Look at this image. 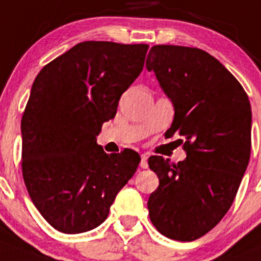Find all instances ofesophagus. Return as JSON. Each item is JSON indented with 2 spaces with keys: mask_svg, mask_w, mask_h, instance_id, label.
<instances>
[{
  "mask_svg": "<svg viewBox=\"0 0 261 261\" xmlns=\"http://www.w3.org/2000/svg\"><path fill=\"white\" fill-rule=\"evenodd\" d=\"M147 159H149V156H147L146 154L141 155V163H140L141 168H147V167H149V164H147Z\"/></svg>",
  "mask_w": 261,
  "mask_h": 261,
  "instance_id": "obj_1",
  "label": "esophagus"
}]
</instances>
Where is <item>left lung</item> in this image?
Instances as JSON below:
<instances>
[{
	"instance_id": "left-lung-1",
	"label": "left lung",
	"mask_w": 261,
	"mask_h": 261,
	"mask_svg": "<svg viewBox=\"0 0 261 261\" xmlns=\"http://www.w3.org/2000/svg\"><path fill=\"white\" fill-rule=\"evenodd\" d=\"M146 67L173 103L168 135L186 140L184 162L149 158L159 177L149 216L163 236L190 242L215 228L236 198L250 160V101L225 67L197 47L155 45Z\"/></svg>"
}]
</instances>
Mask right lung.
I'll return each instance as SVG.
<instances>
[{
    "instance_id": "obj_1",
    "label": "right lung",
    "mask_w": 261,
    "mask_h": 261,
    "mask_svg": "<svg viewBox=\"0 0 261 261\" xmlns=\"http://www.w3.org/2000/svg\"><path fill=\"white\" fill-rule=\"evenodd\" d=\"M149 45L85 41L38 72L21 118V172L38 212L57 230L101 225L141 162L130 149L97 143L121 94L143 68Z\"/></svg>"
}]
</instances>
